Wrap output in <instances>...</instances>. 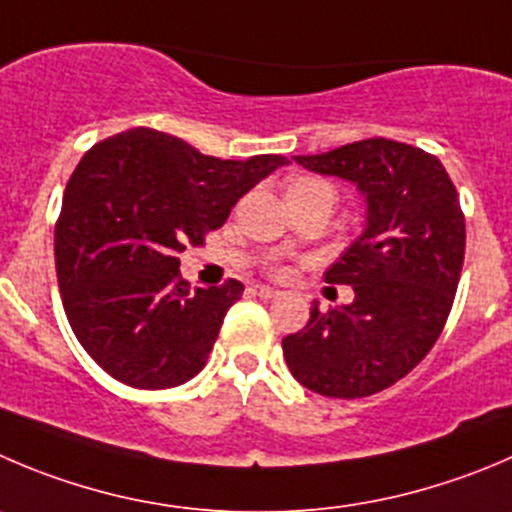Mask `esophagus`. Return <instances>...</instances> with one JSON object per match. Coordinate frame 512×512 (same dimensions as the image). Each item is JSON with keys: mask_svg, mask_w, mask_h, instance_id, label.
I'll use <instances>...</instances> for the list:
<instances>
[{"mask_svg": "<svg viewBox=\"0 0 512 512\" xmlns=\"http://www.w3.org/2000/svg\"><path fill=\"white\" fill-rule=\"evenodd\" d=\"M253 294L256 296H261V299H274L276 294H279V291L274 289V286H264V284H256L253 286Z\"/></svg>", "mask_w": 512, "mask_h": 512, "instance_id": "esophagus-1", "label": "esophagus"}]
</instances>
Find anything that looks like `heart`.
<instances>
[{
	"mask_svg": "<svg viewBox=\"0 0 512 512\" xmlns=\"http://www.w3.org/2000/svg\"><path fill=\"white\" fill-rule=\"evenodd\" d=\"M296 193H326V196L337 198L334 188L319 178H296L291 180L289 188H286V196H296Z\"/></svg>",
	"mask_w": 512,
	"mask_h": 512,
	"instance_id": "1",
	"label": "heart"
}]
</instances>
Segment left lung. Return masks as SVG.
Returning a JSON list of instances; mask_svg holds the SVG:
<instances>
[{
	"mask_svg": "<svg viewBox=\"0 0 512 512\" xmlns=\"http://www.w3.org/2000/svg\"><path fill=\"white\" fill-rule=\"evenodd\" d=\"M294 160L354 183L367 216L324 274L326 284L352 286L354 301L329 311L314 301L309 324L281 342L286 364L316 394L369 397L410 374L440 337L465 259L460 198L435 155L397 140Z\"/></svg>",
	"mask_w": 512,
	"mask_h": 512,
	"instance_id": "1",
	"label": "left lung"
}]
</instances>
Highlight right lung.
Instances as JSON below:
<instances>
[{"instance_id":"1","label":"right lung","mask_w":512,"mask_h":512,"mask_svg":"<svg viewBox=\"0 0 512 512\" xmlns=\"http://www.w3.org/2000/svg\"><path fill=\"white\" fill-rule=\"evenodd\" d=\"M289 160H221L133 128L77 163L55 226L62 306L77 342L118 382L168 389L196 377L243 284L193 291L178 253L226 223L238 198Z\"/></svg>"}]
</instances>
